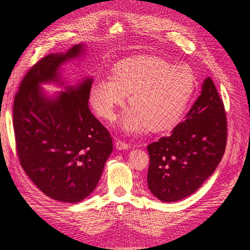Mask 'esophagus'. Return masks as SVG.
<instances>
[{
  "mask_svg": "<svg viewBox=\"0 0 250 250\" xmlns=\"http://www.w3.org/2000/svg\"><path fill=\"white\" fill-rule=\"evenodd\" d=\"M115 145H116V148L119 149V150H127V149L130 148L129 144H127V143L121 141V140H117L115 142Z\"/></svg>",
  "mask_w": 250,
  "mask_h": 250,
  "instance_id": "34e87169",
  "label": "esophagus"
}]
</instances>
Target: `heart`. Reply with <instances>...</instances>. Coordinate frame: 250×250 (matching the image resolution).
<instances>
[{
    "label": "heart",
    "mask_w": 250,
    "mask_h": 250,
    "mask_svg": "<svg viewBox=\"0 0 250 250\" xmlns=\"http://www.w3.org/2000/svg\"><path fill=\"white\" fill-rule=\"evenodd\" d=\"M195 90V78L185 65L156 56H135L112 66L110 78L97 77L89 102L100 117L112 120L129 95L132 108L121 118L126 132L168 130L183 116Z\"/></svg>",
    "instance_id": "b5f03b06"
}]
</instances>
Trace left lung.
<instances>
[{"label": "left lung", "mask_w": 250, "mask_h": 250, "mask_svg": "<svg viewBox=\"0 0 250 250\" xmlns=\"http://www.w3.org/2000/svg\"><path fill=\"white\" fill-rule=\"evenodd\" d=\"M226 120L223 101L208 77L184 122L169 137L147 146V183L156 198L164 202L184 199L214 173L226 147Z\"/></svg>", "instance_id": "left-lung-1"}]
</instances>
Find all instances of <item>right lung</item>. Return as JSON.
I'll return each instance as SVG.
<instances>
[{"label": "right lung", "instance_id": "1", "mask_svg": "<svg viewBox=\"0 0 250 250\" xmlns=\"http://www.w3.org/2000/svg\"><path fill=\"white\" fill-rule=\"evenodd\" d=\"M76 44L66 53L39 60L22 78L13 102L16 148L22 169L52 199L75 203L97 187L112 151L110 133L89 109L92 79L48 99L40 83L58 81L62 62L82 53ZM60 83V82H59Z\"/></svg>", "mask_w": 250, "mask_h": 250}]
</instances>
